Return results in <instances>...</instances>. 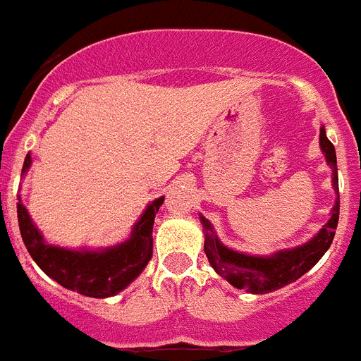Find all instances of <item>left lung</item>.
Wrapping results in <instances>:
<instances>
[{
	"mask_svg": "<svg viewBox=\"0 0 361 361\" xmlns=\"http://www.w3.org/2000/svg\"><path fill=\"white\" fill-rule=\"evenodd\" d=\"M320 148L325 155V161L333 170V188L338 190L336 152H334L333 142L325 135L324 126L320 128ZM338 215H340V195L334 200L329 222L311 240L298 247L276 251L269 257H253V255L229 250L228 245L219 240L209 220L200 215V222L204 226V251L213 269L222 279L228 280L233 288L245 289L253 295H264V293L276 291L298 280L324 257L325 251L333 244Z\"/></svg>",
	"mask_w": 361,
	"mask_h": 361,
	"instance_id": "left-lung-1",
	"label": "left lung"
}]
</instances>
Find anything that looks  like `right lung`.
<instances>
[{"label": "right lung", "instance_id": "obj_1", "mask_svg": "<svg viewBox=\"0 0 361 361\" xmlns=\"http://www.w3.org/2000/svg\"><path fill=\"white\" fill-rule=\"evenodd\" d=\"M30 164L32 157L28 153L23 162V173H27ZM162 202L164 197H159L146 206L128 240L104 250L75 251L47 244L21 200L18 202L19 231L34 262L50 279L79 295L106 298L128 288L149 262L153 253V220Z\"/></svg>", "mask_w": 361, "mask_h": 361}]
</instances>
